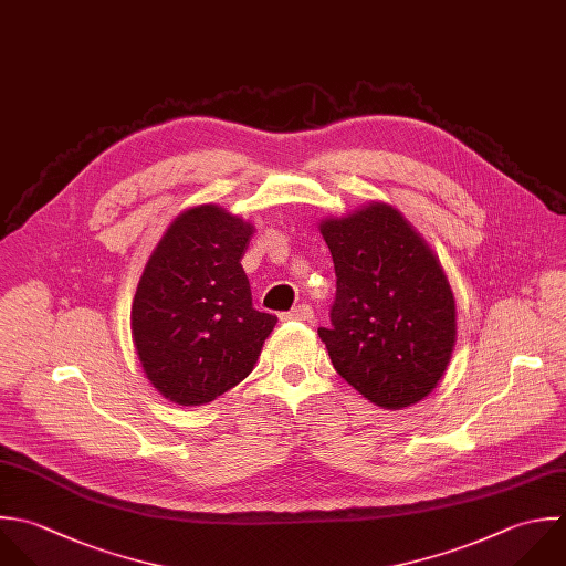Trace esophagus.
Segmentation results:
<instances>
[{
    "instance_id": "esophagus-1",
    "label": "esophagus",
    "mask_w": 566,
    "mask_h": 566,
    "mask_svg": "<svg viewBox=\"0 0 566 566\" xmlns=\"http://www.w3.org/2000/svg\"><path fill=\"white\" fill-rule=\"evenodd\" d=\"M282 319H297V322H311L313 319V308L308 304H300L291 308L289 313L282 315Z\"/></svg>"
}]
</instances>
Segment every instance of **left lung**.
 <instances>
[{
    "instance_id": "left-lung-1",
    "label": "left lung",
    "mask_w": 566,
    "mask_h": 566,
    "mask_svg": "<svg viewBox=\"0 0 566 566\" xmlns=\"http://www.w3.org/2000/svg\"><path fill=\"white\" fill-rule=\"evenodd\" d=\"M337 291L331 328L317 335L335 370L368 401L401 410L428 397L443 377L457 308L432 251L388 205L326 220Z\"/></svg>"
}]
</instances>
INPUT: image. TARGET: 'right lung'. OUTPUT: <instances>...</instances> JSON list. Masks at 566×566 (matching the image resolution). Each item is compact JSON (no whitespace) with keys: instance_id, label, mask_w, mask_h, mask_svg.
I'll list each match as a JSON object with an SVG mask.
<instances>
[{"instance_id":"1","label":"right lung","mask_w":566,"mask_h":566,"mask_svg":"<svg viewBox=\"0 0 566 566\" xmlns=\"http://www.w3.org/2000/svg\"><path fill=\"white\" fill-rule=\"evenodd\" d=\"M251 224L216 205L178 216L138 282L132 337L147 379L178 406H202L238 386L277 317L255 311L240 264Z\"/></svg>"}]
</instances>
